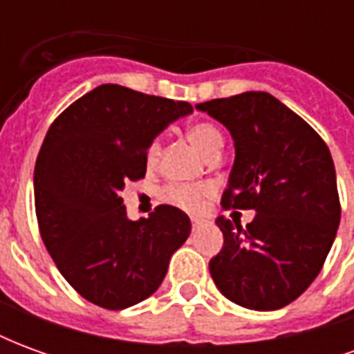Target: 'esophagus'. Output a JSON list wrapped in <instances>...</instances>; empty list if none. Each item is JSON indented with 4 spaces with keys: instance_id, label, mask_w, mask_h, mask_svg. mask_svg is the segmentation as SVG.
<instances>
[{
    "instance_id": "1",
    "label": "esophagus",
    "mask_w": 354,
    "mask_h": 354,
    "mask_svg": "<svg viewBox=\"0 0 354 354\" xmlns=\"http://www.w3.org/2000/svg\"><path fill=\"white\" fill-rule=\"evenodd\" d=\"M192 225H193V227H201V225H203V220H197V218H193Z\"/></svg>"
}]
</instances>
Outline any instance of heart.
Returning <instances> with one entry per match:
<instances>
[{"instance_id": "obj_1", "label": "heart", "mask_w": 354, "mask_h": 354, "mask_svg": "<svg viewBox=\"0 0 354 354\" xmlns=\"http://www.w3.org/2000/svg\"><path fill=\"white\" fill-rule=\"evenodd\" d=\"M187 138L192 140V144L205 157L220 153L223 146L222 132L218 131V127L212 123H195L187 131ZM161 155V144L159 140H153L146 149V162L149 167H155ZM214 189L207 184L201 185H185V184H172L167 185L161 192L162 201H167L172 207H178L180 210H185L189 214H201L207 208L208 199L212 197Z\"/></svg>"}]
</instances>
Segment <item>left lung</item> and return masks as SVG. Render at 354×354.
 Wrapping results in <instances>:
<instances>
[{
  "instance_id": "left-lung-1",
  "label": "left lung",
  "mask_w": 354,
  "mask_h": 354,
  "mask_svg": "<svg viewBox=\"0 0 354 354\" xmlns=\"http://www.w3.org/2000/svg\"><path fill=\"white\" fill-rule=\"evenodd\" d=\"M195 108L220 121L235 142L222 207L256 210L246 227L216 218L223 248L210 260V274L233 304L281 309L317 279L337 233L342 207L330 149L269 93L250 91Z\"/></svg>"
}]
</instances>
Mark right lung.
Instances as JSON below:
<instances>
[{"label": "right lung", "mask_w": 354, "mask_h": 354, "mask_svg": "<svg viewBox=\"0 0 354 354\" xmlns=\"http://www.w3.org/2000/svg\"><path fill=\"white\" fill-rule=\"evenodd\" d=\"M192 104L100 85L55 119L34 172L35 214L50 258L91 304L119 311L161 286L189 237L180 208L129 220L119 192L146 176V149Z\"/></svg>", "instance_id": "obj_1"}]
</instances>
